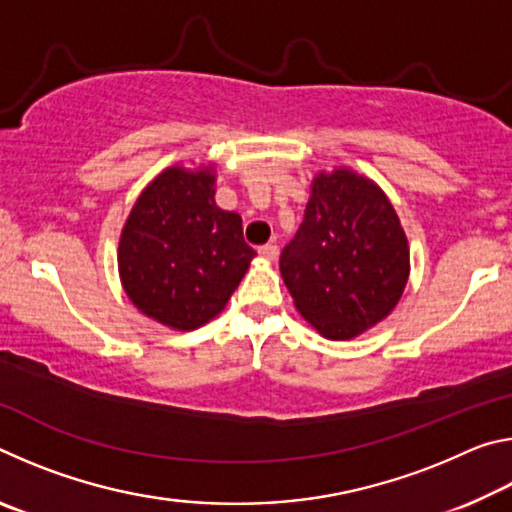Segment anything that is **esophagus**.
Listing matches in <instances>:
<instances>
[{
	"mask_svg": "<svg viewBox=\"0 0 512 512\" xmlns=\"http://www.w3.org/2000/svg\"><path fill=\"white\" fill-rule=\"evenodd\" d=\"M277 255H280V248H277L275 244H266V246L259 248V257L268 259V262H275Z\"/></svg>",
	"mask_w": 512,
	"mask_h": 512,
	"instance_id": "34e87169",
	"label": "esophagus"
}]
</instances>
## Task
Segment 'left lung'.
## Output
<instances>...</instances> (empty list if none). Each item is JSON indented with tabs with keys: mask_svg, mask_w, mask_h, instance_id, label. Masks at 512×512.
I'll return each instance as SVG.
<instances>
[{
	"mask_svg": "<svg viewBox=\"0 0 512 512\" xmlns=\"http://www.w3.org/2000/svg\"><path fill=\"white\" fill-rule=\"evenodd\" d=\"M280 271L302 318L345 341L391 314L409 280V244L386 194L350 169L318 173Z\"/></svg>",
	"mask_w": 512,
	"mask_h": 512,
	"instance_id": "left-lung-1",
	"label": "left lung"
}]
</instances>
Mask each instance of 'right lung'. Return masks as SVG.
Masks as SVG:
<instances>
[{
    "label": "right lung",
    "mask_w": 512,
    "mask_h": 512,
    "mask_svg": "<svg viewBox=\"0 0 512 512\" xmlns=\"http://www.w3.org/2000/svg\"><path fill=\"white\" fill-rule=\"evenodd\" d=\"M253 257L241 216L214 203L212 169L162 171L137 198L119 239L128 298L173 329H196L219 314Z\"/></svg>",
    "instance_id": "obj_1"
}]
</instances>
